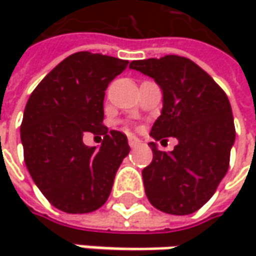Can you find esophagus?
Listing matches in <instances>:
<instances>
[{"label": "esophagus", "instance_id": "34e87169", "mask_svg": "<svg viewBox=\"0 0 256 256\" xmlns=\"http://www.w3.org/2000/svg\"><path fill=\"white\" fill-rule=\"evenodd\" d=\"M139 144H140V139H138L136 136H128V145H130L132 148L138 146Z\"/></svg>", "mask_w": 256, "mask_h": 256}]
</instances>
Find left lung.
Returning <instances> with one entry per match:
<instances>
[{
	"label": "left lung",
	"instance_id": "8db88e82",
	"mask_svg": "<svg viewBox=\"0 0 256 256\" xmlns=\"http://www.w3.org/2000/svg\"><path fill=\"white\" fill-rule=\"evenodd\" d=\"M163 90V110L151 128L156 140L176 138L172 152L158 151L142 170L150 203L170 215L198 210L216 191L230 166L236 128L226 92L188 58L168 54L130 62Z\"/></svg>",
	"mask_w": 256,
	"mask_h": 256
}]
</instances>
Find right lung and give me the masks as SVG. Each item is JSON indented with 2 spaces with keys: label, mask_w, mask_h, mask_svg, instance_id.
Masks as SVG:
<instances>
[{
  "label": "right lung",
  "mask_w": 256,
  "mask_h": 256,
  "mask_svg": "<svg viewBox=\"0 0 256 256\" xmlns=\"http://www.w3.org/2000/svg\"><path fill=\"white\" fill-rule=\"evenodd\" d=\"M128 64L78 52L29 96L20 126L25 164L44 197L62 212L88 214L104 206L130 151L128 136L104 124L105 90ZM86 131L104 136L99 150L84 145Z\"/></svg>",
  "instance_id": "1"
}]
</instances>
